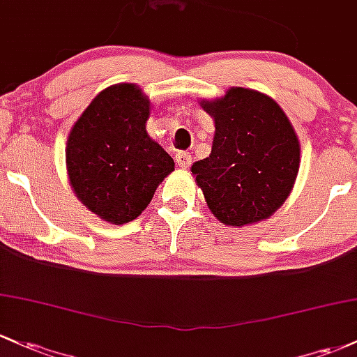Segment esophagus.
I'll use <instances>...</instances> for the list:
<instances>
[{"label":"esophagus","mask_w":357,"mask_h":357,"mask_svg":"<svg viewBox=\"0 0 357 357\" xmlns=\"http://www.w3.org/2000/svg\"><path fill=\"white\" fill-rule=\"evenodd\" d=\"M191 160H193V158H191L190 152L181 151V152H178V154H176V164H178L181 169H188V167L191 166Z\"/></svg>","instance_id":"1"}]
</instances>
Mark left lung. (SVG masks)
<instances>
[{
	"instance_id": "left-lung-1",
	"label": "left lung",
	"mask_w": 357,
	"mask_h": 357,
	"mask_svg": "<svg viewBox=\"0 0 357 357\" xmlns=\"http://www.w3.org/2000/svg\"><path fill=\"white\" fill-rule=\"evenodd\" d=\"M199 107L215 125L208 158L191 166L211 213L229 227L266 220L281 208L300 169V140L283 108L264 93L227 89Z\"/></svg>"
}]
</instances>
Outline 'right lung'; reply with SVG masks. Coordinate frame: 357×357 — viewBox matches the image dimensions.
Returning <instances> with one entry per match:
<instances>
[{
  "mask_svg": "<svg viewBox=\"0 0 357 357\" xmlns=\"http://www.w3.org/2000/svg\"><path fill=\"white\" fill-rule=\"evenodd\" d=\"M151 100L134 83L105 88L70 128L66 169L74 195L101 220H135L174 160L147 134Z\"/></svg>",
  "mask_w": 357,
  "mask_h": 357,
  "instance_id": "1",
  "label": "right lung"
}]
</instances>
